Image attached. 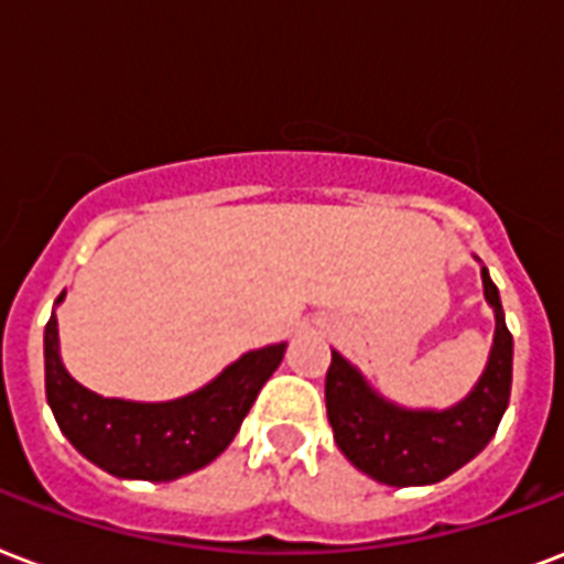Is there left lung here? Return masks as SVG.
Returning a JSON list of instances; mask_svg holds the SVG:
<instances>
[{"label":"left lung","instance_id":"1","mask_svg":"<svg viewBox=\"0 0 564 564\" xmlns=\"http://www.w3.org/2000/svg\"><path fill=\"white\" fill-rule=\"evenodd\" d=\"M482 291L495 308V344L482 377L449 409H403L379 397L368 379L332 350L326 414L335 444L377 482L394 488L432 486L468 465L495 438L512 394V332L506 329L497 285L482 268Z\"/></svg>","mask_w":564,"mask_h":564}]
</instances>
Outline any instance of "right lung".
<instances>
[{"label":"right lung","instance_id":"right-lung-1","mask_svg":"<svg viewBox=\"0 0 564 564\" xmlns=\"http://www.w3.org/2000/svg\"><path fill=\"white\" fill-rule=\"evenodd\" d=\"M64 300V291L55 305ZM288 344L243 352L220 377L199 391L167 403H134L99 397L69 377L58 352V321L52 312L43 332L46 403L73 447L120 479L170 482L229 447L235 432L256 403L261 386L273 377Z\"/></svg>","mask_w":564,"mask_h":564}]
</instances>
